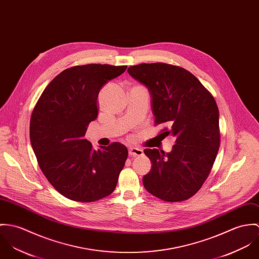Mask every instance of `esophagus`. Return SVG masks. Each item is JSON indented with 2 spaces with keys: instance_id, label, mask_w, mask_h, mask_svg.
I'll return each instance as SVG.
<instances>
[{
  "instance_id": "34e87169",
  "label": "esophagus",
  "mask_w": 259,
  "mask_h": 259,
  "mask_svg": "<svg viewBox=\"0 0 259 259\" xmlns=\"http://www.w3.org/2000/svg\"><path fill=\"white\" fill-rule=\"evenodd\" d=\"M129 155L132 156V157L142 156L143 155V150H141L139 148H130L129 149Z\"/></svg>"
}]
</instances>
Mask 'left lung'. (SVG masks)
<instances>
[{"label": "left lung", "instance_id": "obj_1", "mask_svg": "<svg viewBox=\"0 0 259 259\" xmlns=\"http://www.w3.org/2000/svg\"><path fill=\"white\" fill-rule=\"evenodd\" d=\"M129 74L147 87L152 98L155 125L172 135L170 153L145 149L152 163L143 177L145 189L166 201H186L202 186L219 152V108L213 96L187 69L163 62L141 63Z\"/></svg>", "mask_w": 259, "mask_h": 259}]
</instances>
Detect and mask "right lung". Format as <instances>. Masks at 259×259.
<instances>
[{
	"label": "right lung",
	"mask_w": 259,
	"mask_h": 259,
	"mask_svg": "<svg viewBox=\"0 0 259 259\" xmlns=\"http://www.w3.org/2000/svg\"><path fill=\"white\" fill-rule=\"evenodd\" d=\"M127 66L85 64L67 68L46 87L29 122V138L39 168L65 198L101 200L115 190L128 150L114 142L97 151L84 139L95 120L98 93Z\"/></svg>",
	"instance_id": "1"
}]
</instances>
